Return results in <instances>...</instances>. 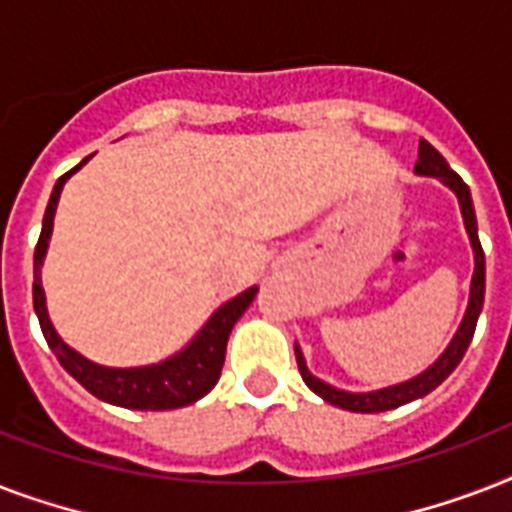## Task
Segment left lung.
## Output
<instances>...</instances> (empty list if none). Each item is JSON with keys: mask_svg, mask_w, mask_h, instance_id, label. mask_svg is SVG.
I'll return each mask as SVG.
<instances>
[{"mask_svg": "<svg viewBox=\"0 0 512 512\" xmlns=\"http://www.w3.org/2000/svg\"><path fill=\"white\" fill-rule=\"evenodd\" d=\"M414 172L420 175H433L441 177L460 199L462 217H465V228H468L470 244H473V252H476V273H473V284H470V303L468 313L462 319L457 335H454L452 345L446 348V353L438 358L436 364L430 366L428 372H422L420 377H414L409 382H401V385H393V388L377 390V393H345V390H337L327 382H321L319 377H313L305 366V358L300 353V348L295 345V356H297V369L303 374L305 385L321 396L329 404L340 406V409H348V412H361V414H374V412H388V409H398V406L409 404L414 398L428 396L430 390H436L441 382L449 377V374L457 369V364L465 356L470 340L476 335V324H478V313L484 308V289H486V260H484V249H481V241H478V223H476V209H473V199H470V188L465 185L457 172L446 164V159L438 154L436 148L430 146L428 140H420V159L414 164Z\"/></svg>", "mask_w": 512, "mask_h": 512, "instance_id": "1", "label": "left lung"}]
</instances>
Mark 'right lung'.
<instances>
[{"instance_id":"obj_1","label":"right lung","mask_w":512,"mask_h":512,"mask_svg":"<svg viewBox=\"0 0 512 512\" xmlns=\"http://www.w3.org/2000/svg\"><path fill=\"white\" fill-rule=\"evenodd\" d=\"M87 162V159H84ZM82 162V164H84ZM79 164V167H82ZM71 172L58 177V183L52 188L50 204L44 209V223L39 241L34 249V311L42 327V335L47 345L52 348L60 366L74 377L79 385L90 390L92 396H98L100 401L108 404L124 406V409H151V412H164V409H180L193 401H199L201 396H207L209 390L215 388L223 372L225 361V345L231 337L233 324L241 319V313L247 311L252 300H255L257 289H247L244 295L233 297L231 303H225L220 311L207 321V327L201 329L196 340L177 353L175 358L164 361L156 366H140V369H108V366H98L79 356L76 350H71L66 342L60 340L52 329L50 319H47V308H44V289L39 271H42V257L47 252V239L52 233V217H55V207H58L60 191L71 175Z\"/></svg>"}]
</instances>
